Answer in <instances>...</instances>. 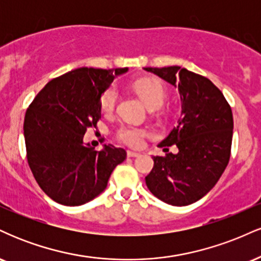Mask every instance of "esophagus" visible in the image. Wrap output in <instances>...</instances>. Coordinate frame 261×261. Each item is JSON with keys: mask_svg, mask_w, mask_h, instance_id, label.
<instances>
[{"mask_svg": "<svg viewBox=\"0 0 261 261\" xmlns=\"http://www.w3.org/2000/svg\"><path fill=\"white\" fill-rule=\"evenodd\" d=\"M126 154H127V157H140L141 155L139 152H134V151H127Z\"/></svg>", "mask_w": 261, "mask_h": 261, "instance_id": "obj_1", "label": "esophagus"}]
</instances>
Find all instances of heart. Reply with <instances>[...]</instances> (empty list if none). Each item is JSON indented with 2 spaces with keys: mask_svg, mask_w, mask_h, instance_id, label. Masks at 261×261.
<instances>
[{
  "mask_svg": "<svg viewBox=\"0 0 261 261\" xmlns=\"http://www.w3.org/2000/svg\"><path fill=\"white\" fill-rule=\"evenodd\" d=\"M135 91L139 93L143 101L147 104L149 109L155 110L164 104L167 98V88L163 83L157 80L143 79L135 82ZM119 99V92L116 87H109L100 97V108L104 113H112L115 109ZM148 133L145 128H141L134 125H120L115 131L116 140L130 147H141L143 141L147 137Z\"/></svg>",
  "mask_w": 261,
  "mask_h": 261,
  "instance_id": "b5f03b06",
  "label": "heart"
}]
</instances>
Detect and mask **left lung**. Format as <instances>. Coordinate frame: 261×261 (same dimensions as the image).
Wrapping results in <instances>:
<instances>
[{"label":"left lung","mask_w":261,"mask_h":261,"mask_svg":"<svg viewBox=\"0 0 261 261\" xmlns=\"http://www.w3.org/2000/svg\"><path fill=\"white\" fill-rule=\"evenodd\" d=\"M178 87L181 115L160 147L175 145L176 154L153 157L146 185L162 201L187 206L197 201L216 185L230 157L233 115L222 92L208 79L180 68L145 67Z\"/></svg>","instance_id":"8db88e82"}]
</instances>
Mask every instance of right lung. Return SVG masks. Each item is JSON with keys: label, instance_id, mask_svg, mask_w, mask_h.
<instances>
[{"label": "right lung", "instance_id": "right-lung-1", "mask_svg": "<svg viewBox=\"0 0 261 261\" xmlns=\"http://www.w3.org/2000/svg\"><path fill=\"white\" fill-rule=\"evenodd\" d=\"M127 67H81L47 82L25 112L27 160L41 190L54 201L79 206L107 188L126 152L113 145L94 151L83 143L87 128L97 127L101 93Z\"/></svg>", "mask_w": 261, "mask_h": 261}]
</instances>
